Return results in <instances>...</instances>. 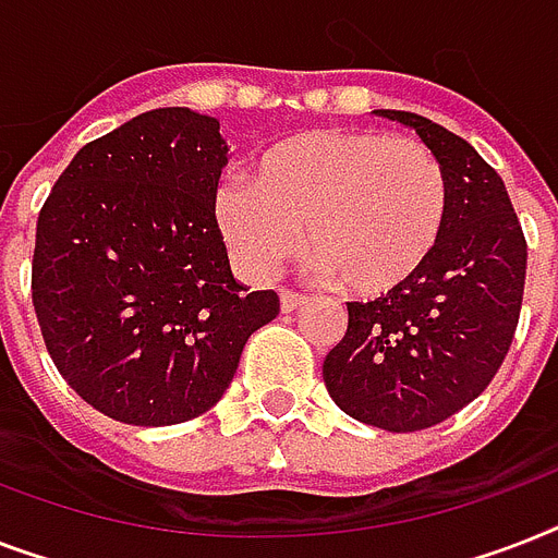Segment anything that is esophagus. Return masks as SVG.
Segmentation results:
<instances>
[{"mask_svg":"<svg viewBox=\"0 0 558 558\" xmlns=\"http://www.w3.org/2000/svg\"><path fill=\"white\" fill-rule=\"evenodd\" d=\"M306 298L292 292V289H283V292H280V310H283V313H292V310H298Z\"/></svg>","mask_w":558,"mask_h":558,"instance_id":"esophagus-1","label":"esophagus"}]
</instances>
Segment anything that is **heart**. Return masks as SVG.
I'll use <instances>...</instances> for the list:
<instances>
[{"instance_id": "b5f03b06", "label": "heart", "mask_w": 558, "mask_h": 558, "mask_svg": "<svg viewBox=\"0 0 558 558\" xmlns=\"http://www.w3.org/2000/svg\"><path fill=\"white\" fill-rule=\"evenodd\" d=\"M449 182L423 142L376 130H318L271 144L252 179L214 193V219L240 269L269 280L301 243L313 269L356 298L420 275L440 243Z\"/></svg>"}]
</instances>
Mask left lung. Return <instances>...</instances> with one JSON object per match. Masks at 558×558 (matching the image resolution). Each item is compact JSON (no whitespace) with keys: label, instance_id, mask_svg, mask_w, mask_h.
<instances>
[{"label":"left lung","instance_id":"1","mask_svg":"<svg viewBox=\"0 0 558 558\" xmlns=\"http://www.w3.org/2000/svg\"><path fill=\"white\" fill-rule=\"evenodd\" d=\"M373 112L411 126L440 159L449 214L414 280L348 304L324 385L353 420L405 434L449 420L493 381L519 324L527 243L504 179L472 144L414 112Z\"/></svg>","mask_w":558,"mask_h":558}]
</instances>
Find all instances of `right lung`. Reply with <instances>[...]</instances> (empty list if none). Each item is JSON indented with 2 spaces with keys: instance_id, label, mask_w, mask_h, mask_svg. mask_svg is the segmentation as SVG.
<instances>
[{
  "instance_id": "obj_1",
  "label": "right lung",
  "mask_w": 558,
  "mask_h": 558,
  "mask_svg": "<svg viewBox=\"0 0 558 558\" xmlns=\"http://www.w3.org/2000/svg\"><path fill=\"white\" fill-rule=\"evenodd\" d=\"M219 121L150 109L77 150L37 219L31 295L63 379L126 425L214 408L278 292L231 275L214 193Z\"/></svg>"
}]
</instances>
